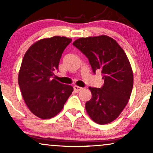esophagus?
Returning <instances> with one entry per match:
<instances>
[{
	"label": "esophagus",
	"mask_w": 153,
	"mask_h": 153,
	"mask_svg": "<svg viewBox=\"0 0 153 153\" xmlns=\"http://www.w3.org/2000/svg\"><path fill=\"white\" fill-rule=\"evenodd\" d=\"M73 88H74V91H76V92H78V91H80L82 90V88L79 87V86H78V85H75V86L73 87Z\"/></svg>",
	"instance_id": "obj_1"
}]
</instances>
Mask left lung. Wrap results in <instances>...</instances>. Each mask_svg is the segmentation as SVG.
<instances>
[{
    "label": "left lung",
    "instance_id": "8db88e82",
    "mask_svg": "<svg viewBox=\"0 0 153 153\" xmlns=\"http://www.w3.org/2000/svg\"><path fill=\"white\" fill-rule=\"evenodd\" d=\"M73 45L88 57L94 73L101 71L104 80L101 88L89 87L92 98L85 103L88 114L99 124L113 122L127 106L132 91L134 77L127 54L106 35L78 39Z\"/></svg>",
    "mask_w": 153,
    "mask_h": 153
}]
</instances>
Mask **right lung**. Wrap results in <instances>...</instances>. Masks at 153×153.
<instances>
[{
    "instance_id": "obj_1",
    "label": "right lung",
    "mask_w": 153,
    "mask_h": 153,
    "mask_svg": "<svg viewBox=\"0 0 153 153\" xmlns=\"http://www.w3.org/2000/svg\"><path fill=\"white\" fill-rule=\"evenodd\" d=\"M71 41L59 36L42 39L33 44L24 54L19 85L26 106L39 118L48 119L57 115L73 91L71 85L53 79L63 51Z\"/></svg>"
}]
</instances>
